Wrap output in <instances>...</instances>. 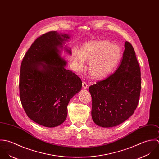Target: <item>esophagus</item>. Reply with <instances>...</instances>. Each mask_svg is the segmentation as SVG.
Instances as JSON below:
<instances>
[{
	"label": "esophagus",
	"mask_w": 159,
	"mask_h": 159,
	"mask_svg": "<svg viewBox=\"0 0 159 159\" xmlns=\"http://www.w3.org/2000/svg\"><path fill=\"white\" fill-rule=\"evenodd\" d=\"M82 87H83L84 89H87V87H88V85L87 84V83H85V82H82Z\"/></svg>",
	"instance_id": "1"
}]
</instances>
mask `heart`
I'll list each match as a JSON object with an SVG mask.
<instances>
[{"label":"heart","instance_id":"heart-1","mask_svg":"<svg viewBox=\"0 0 159 159\" xmlns=\"http://www.w3.org/2000/svg\"><path fill=\"white\" fill-rule=\"evenodd\" d=\"M120 48L106 40L91 41L84 44L74 57L80 67L89 61V72L92 77L101 79L107 75L119 61Z\"/></svg>","mask_w":159,"mask_h":159}]
</instances>
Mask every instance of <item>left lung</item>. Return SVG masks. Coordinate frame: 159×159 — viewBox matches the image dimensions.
<instances>
[{
	"label": "left lung",
	"instance_id": "obj_1",
	"mask_svg": "<svg viewBox=\"0 0 159 159\" xmlns=\"http://www.w3.org/2000/svg\"><path fill=\"white\" fill-rule=\"evenodd\" d=\"M124 46L122 61L115 72L89 89L92 98V119L99 127L123 123L133 114L139 102L140 67L131 44L126 41Z\"/></svg>",
	"mask_w": 159,
	"mask_h": 159
}]
</instances>
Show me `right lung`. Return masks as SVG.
<instances>
[{"label":"right lung","instance_id":"1","mask_svg":"<svg viewBox=\"0 0 159 159\" xmlns=\"http://www.w3.org/2000/svg\"><path fill=\"white\" fill-rule=\"evenodd\" d=\"M70 36L57 31L37 38L25 54L20 75V96L29 118L43 127L63 124L67 115L70 99L82 89V80L65 68L61 57L64 48L71 55L65 42Z\"/></svg>","mask_w":159,"mask_h":159}]
</instances>
